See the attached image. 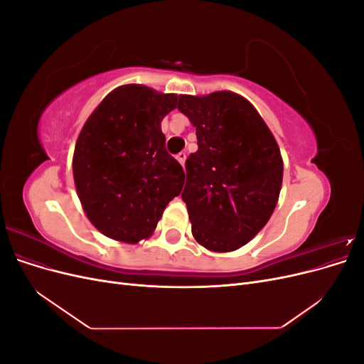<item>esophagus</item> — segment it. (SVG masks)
<instances>
[{
	"label": "esophagus",
	"mask_w": 364,
	"mask_h": 364,
	"mask_svg": "<svg viewBox=\"0 0 364 364\" xmlns=\"http://www.w3.org/2000/svg\"><path fill=\"white\" fill-rule=\"evenodd\" d=\"M176 159H178V162L182 165V167H183V165H185V159H186V155H185V151H181L179 153V155L178 156H176Z\"/></svg>",
	"instance_id": "esophagus-1"
}]
</instances>
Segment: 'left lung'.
Returning <instances> with one entry per match:
<instances>
[{
    "label": "left lung",
    "instance_id": "obj_1",
    "mask_svg": "<svg viewBox=\"0 0 364 364\" xmlns=\"http://www.w3.org/2000/svg\"><path fill=\"white\" fill-rule=\"evenodd\" d=\"M178 109L196 127L199 146L185 162L182 191L193 237L208 250H237L277 208L284 173L278 142L240 94H183Z\"/></svg>",
    "mask_w": 364,
    "mask_h": 364
}]
</instances>
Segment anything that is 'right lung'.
Returning a JSON list of instances; mask_svg holds the SVG:
<instances>
[{"instance_id":"add662e5","label":"right lung","mask_w":364,"mask_h":364,"mask_svg":"<svg viewBox=\"0 0 364 364\" xmlns=\"http://www.w3.org/2000/svg\"><path fill=\"white\" fill-rule=\"evenodd\" d=\"M178 95L144 85L109 92L75 141L74 185L90 222L109 238L136 245L179 196L185 173L165 150L164 117Z\"/></svg>"}]
</instances>
